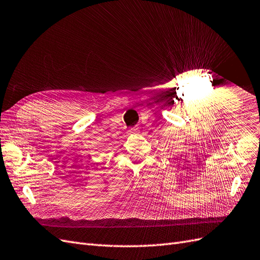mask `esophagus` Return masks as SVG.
<instances>
[{
    "label": "esophagus",
    "mask_w": 260,
    "mask_h": 260,
    "mask_svg": "<svg viewBox=\"0 0 260 260\" xmlns=\"http://www.w3.org/2000/svg\"><path fill=\"white\" fill-rule=\"evenodd\" d=\"M137 131H138V129H137V128H131V129L129 130V132H130V133H137Z\"/></svg>",
    "instance_id": "esophagus-1"
}]
</instances>
